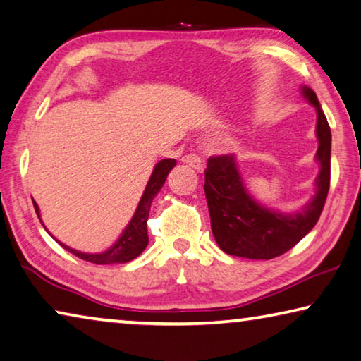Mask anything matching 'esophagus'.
<instances>
[{
  "label": "esophagus",
  "mask_w": 361,
  "mask_h": 361,
  "mask_svg": "<svg viewBox=\"0 0 361 361\" xmlns=\"http://www.w3.org/2000/svg\"><path fill=\"white\" fill-rule=\"evenodd\" d=\"M182 161L187 163L188 166H192L193 169H197L198 173H203L204 166H203L202 158H200L198 155H195V153H190V155H185L184 158H182Z\"/></svg>",
  "instance_id": "1"
}]
</instances>
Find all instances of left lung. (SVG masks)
Here are the masks:
<instances>
[{
    "label": "left lung",
    "instance_id": "8db88e82",
    "mask_svg": "<svg viewBox=\"0 0 361 361\" xmlns=\"http://www.w3.org/2000/svg\"><path fill=\"white\" fill-rule=\"evenodd\" d=\"M305 100L317 110L315 159L320 171L315 177V195L302 208L281 212L259 203L247 192L235 155L208 159L204 193L216 243L224 252L246 259H274L298 245L315 227L326 202L331 174V129L317 94L300 87Z\"/></svg>",
    "mask_w": 361,
    "mask_h": 361
}]
</instances>
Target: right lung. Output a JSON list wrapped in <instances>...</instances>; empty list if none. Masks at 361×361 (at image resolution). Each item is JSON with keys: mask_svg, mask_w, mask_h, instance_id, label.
Segmentation results:
<instances>
[{"mask_svg": "<svg viewBox=\"0 0 361 361\" xmlns=\"http://www.w3.org/2000/svg\"><path fill=\"white\" fill-rule=\"evenodd\" d=\"M174 166H176V159H173V158L161 159V161H158L155 164V168H153V171H152L150 179H149V182H147L145 190H144V193H142L137 208H135L134 216L131 217V221H129L125 230H123V233L118 236V240L109 247V250H105L102 252H81V251L73 250V247H70L67 245H63L62 241L56 240L54 236H52V238H54L62 247H65L68 252L75 254L76 257L82 259V261L92 262V264H125V262L133 261V259H135L139 254H142V251L145 250L147 245H149V235H147V219H149L150 206H152L153 198H155L158 192L161 190V187L164 184V180H166L169 171ZM33 206H35V211H37V214L41 221L38 204L33 202ZM41 224H43V221H41Z\"/></svg>", "mask_w": 361, "mask_h": 361, "instance_id": "1", "label": "right lung"}]
</instances>
